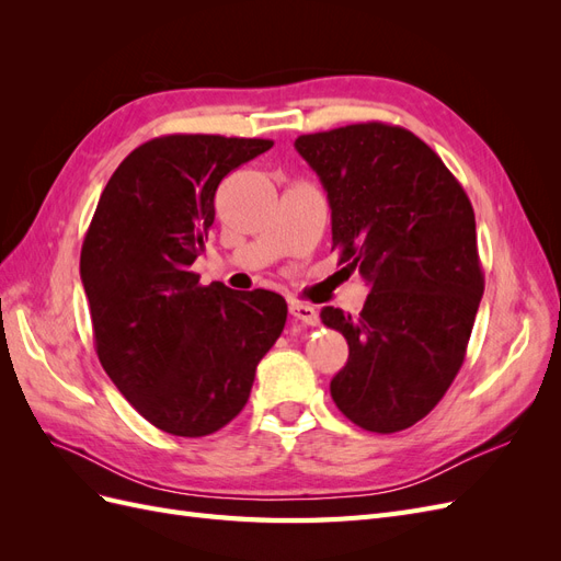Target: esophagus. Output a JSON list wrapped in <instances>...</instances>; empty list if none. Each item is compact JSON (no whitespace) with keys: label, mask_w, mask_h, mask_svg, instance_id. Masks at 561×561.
Returning <instances> with one entry per match:
<instances>
[{"label":"esophagus","mask_w":561,"mask_h":561,"mask_svg":"<svg viewBox=\"0 0 561 561\" xmlns=\"http://www.w3.org/2000/svg\"><path fill=\"white\" fill-rule=\"evenodd\" d=\"M290 316L299 322H304V325H318V313L313 307H309V304L304 301H290Z\"/></svg>","instance_id":"1"}]
</instances>
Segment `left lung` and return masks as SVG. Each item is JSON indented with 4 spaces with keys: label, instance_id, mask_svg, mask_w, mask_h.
I'll list each match as a JSON object with an SVG mask.
<instances>
[{
    "label": "left lung",
    "instance_id": "8db88e82",
    "mask_svg": "<svg viewBox=\"0 0 561 561\" xmlns=\"http://www.w3.org/2000/svg\"><path fill=\"white\" fill-rule=\"evenodd\" d=\"M297 149L328 190L339 264L369 287L358 313H320L348 344L330 396L369 433L412 428L461 369L484 293L470 201L443 159L398 126L316 133Z\"/></svg>",
    "mask_w": 561,
    "mask_h": 561
}]
</instances>
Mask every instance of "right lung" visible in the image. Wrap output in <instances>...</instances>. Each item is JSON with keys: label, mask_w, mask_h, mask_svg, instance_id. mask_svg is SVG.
<instances>
[{"label": "right lung", "mask_w": 561, "mask_h": 561, "mask_svg": "<svg viewBox=\"0 0 561 561\" xmlns=\"http://www.w3.org/2000/svg\"><path fill=\"white\" fill-rule=\"evenodd\" d=\"M268 145L173 133L130 151L98 201L81 283L100 365L151 426L215 433L241 414L285 325L274 293L198 285L217 186Z\"/></svg>", "instance_id": "1"}]
</instances>
